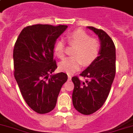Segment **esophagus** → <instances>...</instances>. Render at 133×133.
Listing matches in <instances>:
<instances>
[{"mask_svg":"<svg viewBox=\"0 0 133 133\" xmlns=\"http://www.w3.org/2000/svg\"><path fill=\"white\" fill-rule=\"evenodd\" d=\"M71 78H72V76H71V75H68V80L70 81V80H71Z\"/></svg>","mask_w":133,"mask_h":133,"instance_id":"1","label":"esophagus"}]
</instances>
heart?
<instances>
[{"mask_svg":"<svg viewBox=\"0 0 133 133\" xmlns=\"http://www.w3.org/2000/svg\"><path fill=\"white\" fill-rule=\"evenodd\" d=\"M67 41L69 45L75 46L73 49L74 56L69 57L61 61L59 64L60 71L71 74L79 71L83 62L88 66L96 60L99 56L101 45L96 39L91 38L83 30H76L68 34ZM54 53L59 58L62 59L65 56V43L59 39L54 45Z\"/></svg>","mask_w":133,"mask_h":133,"instance_id":"1","label":"heart"}]
</instances>
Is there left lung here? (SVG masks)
Listing matches in <instances>:
<instances>
[{"label":"left lung","instance_id":"8db88e82","mask_svg":"<svg viewBox=\"0 0 133 133\" xmlns=\"http://www.w3.org/2000/svg\"><path fill=\"white\" fill-rule=\"evenodd\" d=\"M99 38V56L80 75L85 77L82 82L77 77H72L74 90L72 100L77 111L84 115L96 112L108 97L116 75V47L111 37L104 30L87 26Z\"/></svg>","mask_w":133,"mask_h":133}]
</instances>
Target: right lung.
<instances>
[{"label":"right lung","instance_id":"obj_1","mask_svg":"<svg viewBox=\"0 0 133 133\" xmlns=\"http://www.w3.org/2000/svg\"><path fill=\"white\" fill-rule=\"evenodd\" d=\"M67 27L28 26L21 31L15 43L14 76L27 105L38 114L53 110L60 89L68 79L62 72L52 74L57 68L54 45Z\"/></svg>","mask_w":133,"mask_h":133}]
</instances>
